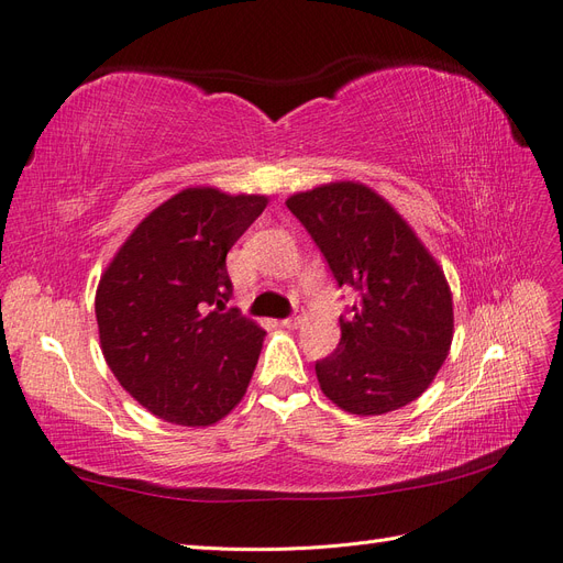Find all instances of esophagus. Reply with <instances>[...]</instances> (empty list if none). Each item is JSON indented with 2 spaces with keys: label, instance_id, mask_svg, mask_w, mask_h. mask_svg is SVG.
<instances>
[{
  "label": "esophagus",
  "instance_id": "obj_1",
  "mask_svg": "<svg viewBox=\"0 0 563 563\" xmlns=\"http://www.w3.org/2000/svg\"><path fill=\"white\" fill-rule=\"evenodd\" d=\"M300 321H302V317H300V314L286 317V319H282V327H284V329H298V327H300Z\"/></svg>",
  "mask_w": 563,
  "mask_h": 563
}]
</instances>
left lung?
I'll list each match as a JSON object with an SVG mask.
<instances>
[{
	"mask_svg": "<svg viewBox=\"0 0 563 563\" xmlns=\"http://www.w3.org/2000/svg\"><path fill=\"white\" fill-rule=\"evenodd\" d=\"M360 300L340 317V343L314 364L323 395L354 416H383L418 399L453 340L444 269L389 203L362 183H331L286 199Z\"/></svg>",
	"mask_w": 563,
	"mask_h": 563,
	"instance_id": "8db88e82",
	"label": "left lung"
}]
</instances>
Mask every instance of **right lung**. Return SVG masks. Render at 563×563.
Returning a JSON list of instances; mask_svg holds the SVG:
<instances>
[{
  "mask_svg": "<svg viewBox=\"0 0 563 563\" xmlns=\"http://www.w3.org/2000/svg\"><path fill=\"white\" fill-rule=\"evenodd\" d=\"M265 207L263 195L187 187L131 232L100 277V350L152 416L207 428L246 395L265 331L228 308L225 258Z\"/></svg>",
  "mask_w": 563,
  "mask_h": 563,
  "instance_id": "1",
  "label": "right lung"
}]
</instances>
